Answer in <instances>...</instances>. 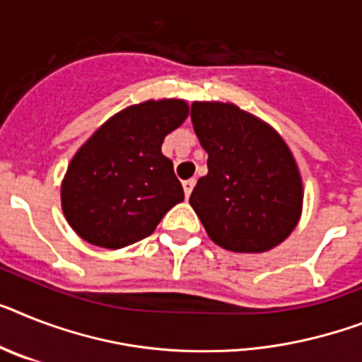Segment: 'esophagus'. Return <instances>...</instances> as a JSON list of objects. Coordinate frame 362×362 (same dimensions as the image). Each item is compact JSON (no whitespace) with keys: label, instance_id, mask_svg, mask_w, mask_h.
<instances>
[{"label":"esophagus","instance_id":"obj_1","mask_svg":"<svg viewBox=\"0 0 362 362\" xmlns=\"http://www.w3.org/2000/svg\"><path fill=\"white\" fill-rule=\"evenodd\" d=\"M196 185L194 179H188V181H183V190H185V198H190V194H192V188Z\"/></svg>","mask_w":362,"mask_h":362}]
</instances>
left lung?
Returning a JSON list of instances; mask_svg holds the SVG:
<instances>
[{
  "mask_svg": "<svg viewBox=\"0 0 362 362\" xmlns=\"http://www.w3.org/2000/svg\"><path fill=\"white\" fill-rule=\"evenodd\" d=\"M194 131L207 151L190 205L223 250L262 253L300 220L303 185L291 149L267 122L233 103L194 101Z\"/></svg>",
  "mask_w": 362,
  "mask_h": 362,
  "instance_id": "left-lung-1",
  "label": "left lung"
}]
</instances>
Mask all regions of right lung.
I'll use <instances>...</instances> for the list:
<instances>
[{
	"instance_id": "add662e5",
	"label": "right lung",
	"mask_w": 362,
	"mask_h": 362,
	"mask_svg": "<svg viewBox=\"0 0 362 362\" xmlns=\"http://www.w3.org/2000/svg\"><path fill=\"white\" fill-rule=\"evenodd\" d=\"M187 116V101L149 100L120 110L81 146L68 164L61 202L83 240L107 250L129 246L183 202V187L160 146Z\"/></svg>"
}]
</instances>
